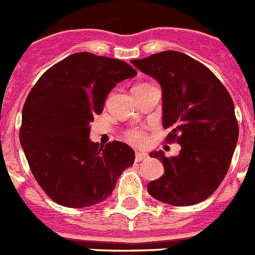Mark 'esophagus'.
Wrapping results in <instances>:
<instances>
[{
  "instance_id": "34e87169",
  "label": "esophagus",
  "mask_w": 255,
  "mask_h": 255,
  "mask_svg": "<svg viewBox=\"0 0 255 255\" xmlns=\"http://www.w3.org/2000/svg\"><path fill=\"white\" fill-rule=\"evenodd\" d=\"M147 156H149V155L146 154V152L137 151L136 152V161H137V163H140V161H142V160H145V159H147Z\"/></svg>"
}]
</instances>
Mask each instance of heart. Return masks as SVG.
<instances>
[{
    "label": "heart",
    "instance_id": "obj_1",
    "mask_svg": "<svg viewBox=\"0 0 255 255\" xmlns=\"http://www.w3.org/2000/svg\"><path fill=\"white\" fill-rule=\"evenodd\" d=\"M128 140L134 143H141L143 141V133L141 130H129L127 133Z\"/></svg>",
    "mask_w": 255,
    "mask_h": 255
}]
</instances>
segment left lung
I'll use <instances>...</instances> for the list:
<instances>
[{
    "label": "left lung",
    "instance_id": "obj_1",
    "mask_svg": "<svg viewBox=\"0 0 255 255\" xmlns=\"http://www.w3.org/2000/svg\"><path fill=\"white\" fill-rule=\"evenodd\" d=\"M130 63L160 83L163 127L170 130L167 141L181 145L172 158L150 152L163 163L164 174L147 191L176 207L198 204L218 189L231 164L239 138L234 101L207 66L178 51Z\"/></svg>",
    "mask_w": 255,
    "mask_h": 255
}]
</instances>
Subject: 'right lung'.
Returning <instances> with one entry per match:
<instances>
[{
  "mask_svg": "<svg viewBox=\"0 0 255 255\" xmlns=\"http://www.w3.org/2000/svg\"><path fill=\"white\" fill-rule=\"evenodd\" d=\"M136 74L118 59L77 52L51 66L30 90L20 143L35 181L55 203L68 208L101 203L133 164L127 143L92 142L90 123L117 83Z\"/></svg>",
  "mask_w": 255,
  "mask_h": 255,
  "instance_id": "right-lung-1",
  "label": "right lung"
}]
</instances>
